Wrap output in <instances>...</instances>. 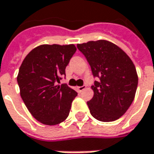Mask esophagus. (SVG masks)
Returning a JSON list of instances; mask_svg holds the SVG:
<instances>
[{
    "label": "esophagus",
    "mask_w": 154,
    "mask_h": 154,
    "mask_svg": "<svg viewBox=\"0 0 154 154\" xmlns=\"http://www.w3.org/2000/svg\"><path fill=\"white\" fill-rule=\"evenodd\" d=\"M86 88L85 85H83V86H78V87H77V91H79V92H81V91H83Z\"/></svg>",
    "instance_id": "34e87169"
}]
</instances>
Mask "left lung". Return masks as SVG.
Here are the masks:
<instances>
[{
  "mask_svg": "<svg viewBox=\"0 0 154 154\" xmlns=\"http://www.w3.org/2000/svg\"><path fill=\"white\" fill-rule=\"evenodd\" d=\"M93 77L94 95L87 102L91 114L102 122L119 119L132 103L138 75L131 58L119 47L105 40L77 44Z\"/></svg>",
  "mask_w": 154,
  "mask_h": 154,
  "instance_id": "obj_1",
  "label": "left lung"
}]
</instances>
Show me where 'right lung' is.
Here are the masks:
<instances>
[{
  "instance_id": "add662e5",
  "label": "right lung",
  "mask_w": 154,
  "mask_h": 154,
  "mask_svg": "<svg viewBox=\"0 0 154 154\" xmlns=\"http://www.w3.org/2000/svg\"><path fill=\"white\" fill-rule=\"evenodd\" d=\"M76 50L74 44H44L23 60L17 83L24 104L37 121L55 125L69 116L77 92L66 84H58Z\"/></svg>"
}]
</instances>
